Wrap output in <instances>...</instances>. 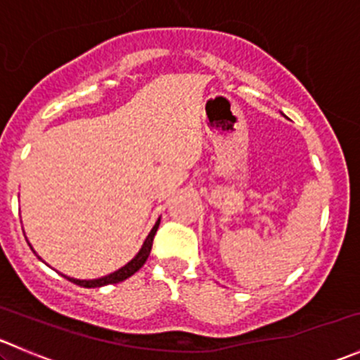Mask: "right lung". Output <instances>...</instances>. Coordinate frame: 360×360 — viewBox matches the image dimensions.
I'll return each instance as SVG.
<instances>
[{
	"label": "right lung",
	"instance_id": "obj_1",
	"mask_svg": "<svg viewBox=\"0 0 360 360\" xmlns=\"http://www.w3.org/2000/svg\"><path fill=\"white\" fill-rule=\"evenodd\" d=\"M158 224H160V219L155 223L153 230L150 231V235L146 237V240H144L143 248H141L139 252L136 254V257H134L130 263H127L125 266H122L120 270H116L115 274H110L106 275V277H101V278H96V281H78V278H71V277H64L68 278V281H71L72 284L76 285H82V288H103V285H108V284H118V282H123L125 278L132 277L134 274H136L137 270H139L141 266H143L144 263H146L148 256H150L151 252V245H153V238H155V233H157L158 230Z\"/></svg>",
	"mask_w": 360,
	"mask_h": 360
}]
</instances>
